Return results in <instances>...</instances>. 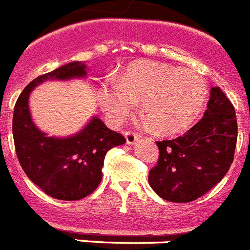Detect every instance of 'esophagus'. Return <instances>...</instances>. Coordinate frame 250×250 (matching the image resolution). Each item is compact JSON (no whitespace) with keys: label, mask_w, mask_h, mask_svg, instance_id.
<instances>
[{"label":"esophagus","mask_w":250,"mask_h":250,"mask_svg":"<svg viewBox=\"0 0 250 250\" xmlns=\"http://www.w3.org/2000/svg\"><path fill=\"white\" fill-rule=\"evenodd\" d=\"M125 137L128 145H135L138 141V135H136L133 132H125Z\"/></svg>","instance_id":"34e87169"}]
</instances>
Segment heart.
Masks as SVG:
<instances>
[{
    "mask_svg": "<svg viewBox=\"0 0 250 250\" xmlns=\"http://www.w3.org/2000/svg\"><path fill=\"white\" fill-rule=\"evenodd\" d=\"M206 98L207 81L201 73L150 61L129 64L118 80L104 81L98 91L100 105L112 123H123L142 100V114L161 133L188 128Z\"/></svg>",
    "mask_w": 250,
    "mask_h": 250,
    "instance_id": "obj_1",
    "label": "heart"
}]
</instances>
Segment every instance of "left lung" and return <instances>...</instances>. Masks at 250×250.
<instances>
[{"mask_svg": "<svg viewBox=\"0 0 250 250\" xmlns=\"http://www.w3.org/2000/svg\"><path fill=\"white\" fill-rule=\"evenodd\" d=\"M238 125L235 109L220 87H212L205 115L174 140L157 142V165L148 183L169 202H190L219 183L234 160Z\"/></svg>", "mask_w": 250, "mask_h": 250, "instance_id": "1", "label": "left lung"}]
</instances>
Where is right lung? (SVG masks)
<instances>
[{
    "mask_svg": "<svg viewBox=\"0 0 250 250\" xmlns=\"http://www.w3.org/2000/svg\"><path fill=\"white\" fill-rule=\"evenodd\" d=\"M87 70L77 61L58 67L33 80L15 104L12 135L20 165L33 183L57 200L76 201L93 193L102 180L106 152L125 142L96 115L67 137L48 136L33 122L29 98L37 86L48 80L85 79Z\"/></svg>",
    "mask_w": 250,
    "mask_h": 250,
    "instance_id": "obj_1",
    "label": "right lung"
}]
</instances>
